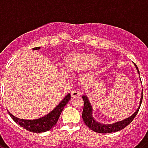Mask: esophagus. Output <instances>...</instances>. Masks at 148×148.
I'll return each instance as SVG.
<instances>
[{
	"label": "esophagus",
	"mask_w": 148,
	"mask_h": 148,
	"mask_svg": "<svg viewBox=\"0 0 148 148\" xmlns=\"http://www.w3.org/2000/svg\"><path fill=\"white\" fill-rule=\"evenodd\" d=\"M82 94V92L79 90H73L71 92V96L72 97H75V96H78Z\"/></svg>",
	"instance_id": "obj_1"
}]
</instances>
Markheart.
<instances>
[{
    "mask_svg": "<svg viewBox=\"0 0 148 148\" xmlns=\"http://www.w3.org/2000/svg\"><path fill=\"white\" fill-rule=\"evenodd\" d=\"M99 61V58L93 55H75L69 60L68 67L72 71H87L94 68Z\"/></svg>",
    "mask_w": 148,
    "mask_h": 148,
    "instance_id": "obj_1",
    "label": "heart"
}]
</instances>
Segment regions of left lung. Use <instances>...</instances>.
I'll use <instances>...</instances> for the list:
<instances>
[{
  "instance_id": "obj_1",
  "label": "left lung",
  "mask_w": 148,
  "mask_h": 148,
  "mask_svg": "<svg viewBox=\"0 0 148 148\" xmlns=\"http://www.w3.org/2000/svg\"><path fill=\"white\" fill-rule=\"evenodd\" d=\"M135 65V67L137 71V73L140 74L139 72L138 67L137 66ZM141 82V80H140ZM82 99L84 100V108H83L82 112V119L83 121L85 122V124L87 126L92 130L94 132H99V133H109V132H114L119 130H121L122 129H124L125 127H126L129 124L131 123V121L134 119L136 115L137 114L140 107L141 103H142V99H143V90L141 92V98L140 101V104H139L138 108L136 109L134 113L132 114V115L130 116L129 118H127L125 119H123L121 121H117L115 123H112V124H103V123H100L99 121H97L96 119H94L92 116V106L91 105V103L88 99V96H86V94L85 92V95L82 96Z\"/></svg>"
}]
</instances>
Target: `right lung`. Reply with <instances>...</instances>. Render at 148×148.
<instances>
[{
  "mask_svg": "<svg viewBox=\"0 0 148 148\" xmlns=\"http://www.w3.org/2000/svg\"><path fill=\"white\" fill-rule=\"evenodd\" d=\"M40 49V47H37V48H34L33 49L34 50H39ZM71 94L68 93L51 112H49L48 114L41 117L40 119H34V120L18 119V118H16L14 115H12L9 111H8V112L9 114V115L12 117V119L14 120V121L18 125H19L21 127L24 128L25 130L33 132H46V131L51 130L52 127L57 123L60 114L62 112V110H63L65 105L71 99Z\"/></svg>",
  "mask_w": 148,
  "mask_h": 148,
  "instance_id": "1",
  "label": "right lung"
}]
</instances>
